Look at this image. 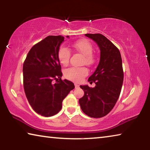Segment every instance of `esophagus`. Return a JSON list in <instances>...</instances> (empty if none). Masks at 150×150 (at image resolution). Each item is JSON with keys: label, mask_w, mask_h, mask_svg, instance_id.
Segmentation results:
<instances>
[{"label": "esophagus", "mask_w": 150, "mask_h": 150, "mask_svg": "<svg viewBox=\"0 0 150 150\" xmlns=\"http://www.w3.org/2000/svg\"><path fill=\"white\" fill-rule=\"evenodd\" d=\"M75 88H77L79 87V85L77 84V83H75Z\"/></svg>", "instance_id": "obj_1"}]
</instances>
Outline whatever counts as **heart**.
Wrapping results in <instances>:
<instances>
[{"label":"heart","mask_w":150,"mask_h":150,"mask_svg":"<svg viewBox=\"0 0 150 150\" xmlns=\"http://www.w3.org/2000/svg\"><path fill=\"white\" fill-rule=\"evenodd\" d=\"M73 47L84 55L82 64L92 66L95 63V57L93 54V47L91 43L86 39H81L73 43ZM71 51L65 46L59 47L57 52V59L61 64L66 66L69 62ZM88 69L85 67H71L64 71V77L74 82H80L88 75Z\"/></svg>","instance_id":"obj_1"}]
</instances>
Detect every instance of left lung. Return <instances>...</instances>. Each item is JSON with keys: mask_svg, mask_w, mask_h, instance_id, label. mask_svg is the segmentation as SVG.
Instances as JSON below:
<instances>
[{"mask_svg": "<svg viewBox=\"0 0 150 150\" xmlns=\"http://www.w3.org/2000/svg\"><path fill=\"white\" fill-rule=\"evenodd\" d=\"M100 50V62L95 71L88 78L94 88L80 86L84 96L79 100L81 110L92 118H101L110 112L120 96L124 79L120 51L110 40L100 34H86Z\"/></svg>", "mask_w": 150, "mask_h": 150, "instance_id": "1", "label": "left lung"}]
</instances>
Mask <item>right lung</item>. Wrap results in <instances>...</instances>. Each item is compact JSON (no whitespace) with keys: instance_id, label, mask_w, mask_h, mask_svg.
Listing matches in <instances>:
<instances>
[{"instance_id":"1","label":"right lung","mask_w":150,"mask_h":150,"mask_svg":"<svg viewBox=\"0 0 150 150\" xmlns=\"http://www.w3.org/2000/svg\"><path fill=\"white\" fill-rule=\"evenodd\" d=\"M63 40L62 35L46 37L33 45L23 64L27 99L35 112L45 117L59 112L63 100L75 88L71 81L62 79L57 52Z\"/></svg>"}]
</instances>
